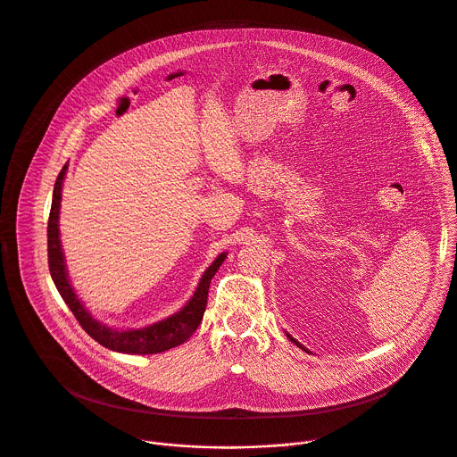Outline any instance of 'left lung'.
Instances as JSON below:
<instances>
[{"mask_svg": "<svg viewBox=\"0 0 457 457\" xmlns=\"http://www.w3.org/2000/svg\"><path fill=\"white\" fill-rule=\"evenodd\" d=\"M287 337H288V339H290V343H294V345H295V346H297V348H301V350H303V352H307V353H309V350H307V348H305V346H303V345H301V343H297V341H295V339H294V337H292V336H290V334H287Z\"/></svg>", "mask_w": 457, "mask_h": 457, "instance_id": "left-lung-1", "label": "left lung"}]
</instances>
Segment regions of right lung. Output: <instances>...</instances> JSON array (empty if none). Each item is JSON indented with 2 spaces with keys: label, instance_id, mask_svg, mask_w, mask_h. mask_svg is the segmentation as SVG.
Returning a JSON list of instances; mask_svg holds the SVG:
<instances>
[{
  "label": "right lung",
  "instance_id": "obj_1",
  "mask_svg": "<svg viewBox=\"0 0 457 457\" xmlns=\"http://www.w3.org/2000/svg\"><path fill=\"white\" fill-rule=\"evenodd\" d=\"M68 172V163L62 167L55 188H54V199H52V210H50V220H48V265L52 279L62 295L64 303L80 323V327L102 346L129 353V355H152V353H162L170 348H176L188 341L192 334L197 330V327L203 321L204 311H206V301H208V288L210 281L222 265V262L228 258V253H220L213 263L203 272L197 288L194 295L187 301V305L178 311L176 314L152 323L141 328H112L98 321L86 307L84 303L75 294L68 269L66 260L62 253L61 244V231H59V213H61V199H62V183Z\"/></svg>",
  "mask_w": 457,
  "mask_h": 457
}]
</instances>
